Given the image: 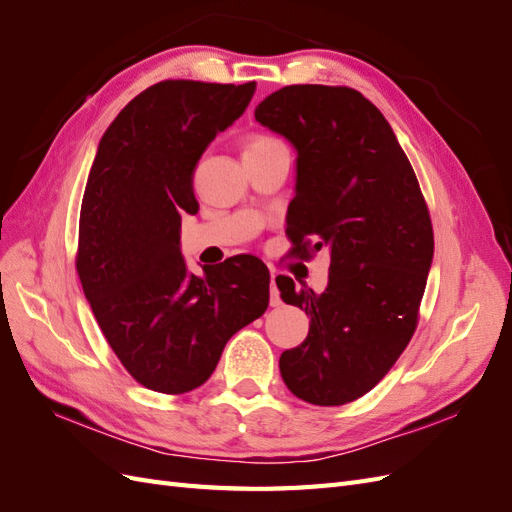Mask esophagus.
Here are the masks:
<instances>
[{"label": "esophagus", "instance_id": "34e87169", "mask_svg": "<svg viewBox=\"0 0 512 512\" xmlns=\"http://www.w3.org/2000/svg\"><path fill=\"white\" fill-rule=\"evenodd\" d=\"M271 307H280L282 305V297H280V290L275 286V273L271 275V297H269Z\"/></svg>", "mask_w": 512, "mask_h": 512}]
</instances>
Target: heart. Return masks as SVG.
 Listing matches in <instances>:
<instances>
[{
	"label": "heart",
	"instance_id": "1",
	"mask_svg": "<svg viewBox=\"0 0 512 512\" xmlns=\"http://www.w3.org/2000/svg\"><path fill=\"white\" fill-rule=\"evenodd\" d=\"M273 143H280V141H275V138L265 136V134H254V136L247 138V143H245V149H243V151L260 149V147H267V145H273Z\"/></svg>",
	"mask_w": 512,
	"mask_h": 512
}]
</instances>
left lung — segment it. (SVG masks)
<instances>
[{"instance_id":"left-lung-1","label":"left lung","mask_w":512,"mask_h":512,"mask_svg":"<svg viewBox=\"0 0 512 512\" xmlns=\"http://www.w3.org/2000/svg\"><path fill=\"white\" fill-rule=\"evenodd\" d=\"M254 117L297 149L292 254L331 252L320 294L275 277L282 299L309 316L305 342L280 356L282 378L307 404L344 406L389 374L416 331L433 258L429 209L389 121L356 89L288 85Z\"/></svg>"}]
</instances>
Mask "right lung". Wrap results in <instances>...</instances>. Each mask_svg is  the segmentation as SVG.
Listing matches in <instances>:
<instances>
[{
	"instance_id": "right-lung-1",
	"label": "right lung",
	"mask_w": 512,
	"mask_h": 512,
	"mask_svg": "<svg viewBox=\"0 0 512 512\" xmlns=\"http://www.w3.org/2000/svg\"><path fill=\"white\" fill-rule=\"evenodd\" d=\"M254 91V81L151 85L108 126L89 170L76 271L108 346L151 391L205 384L228 339L269 305L258 258L232 256L198 277L179 247L181 215L198 211L194 168Z\"/></svg>"
}]
</instances>
